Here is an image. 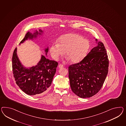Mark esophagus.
<instances>
[{"instance_id":"34e87169","label":"esophagus","mask_w":126,"mask_h":126,"mask_svg":"<svg viewBox=\"0 0 126 126\" xmlns=\"http://www.w3.org/2000/svg\"><path fill=\"white\" fill-rule=\"evenodd\" d=\"M63 67V65H61V64H60V65H59V66H58V67L59 68H62Z\"/></svg>"}]
</instances>
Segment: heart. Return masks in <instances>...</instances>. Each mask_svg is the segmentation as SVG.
I'll list each match as a JSON object with an SVG mask.
<instances>
[{
  "mask_svg": "<svg viewBox=\"0 0 126 126\" xmlns=\"http://www.w3.org/2000/svg\"><path fill=\"white\" fill-rule=\"evenodd\" d=\"M90 47L89 41L81 36L69 33L62 36L59 43H54L50 48L51 55L58 59L65 53V56L73 63H78L85 58Z\"/></svg>",
  "mask_w": 126,
  "mask_h": 126,
  "instance_id": "1",
  "label": "heart"
}]
</instances>
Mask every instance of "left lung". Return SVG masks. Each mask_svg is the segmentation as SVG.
<instances>
[{
	"label": "left lung",
	"instance_id": "obj_1",
	"mask_svg": "<svg viewBox=\"0 0 126 126\" xmlns=\"http://www.w3.org/2000/svg\"><path fill=\"white\" fill-rule=\"evenodd\" d=\"M95 40L97 45L85 58L68 67L72 91L82 98H90L99 92L108 72L109 60L104 45Z\"/></svg>",
	"mask_w": 126,
	"mask_h": 126
}]
</instances>
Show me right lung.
Instances as JSON below:
<instances>
[{
  "instance_id": "1",
  "label": "right lung",
  "mask_w": 126,
  "mask_h": 126,
  "mask_svg": "<svg viewBox=\"0 0 126 126\" xmlns=\"http://www.w3.org/2000/svg\"><path fill=\"white\" fill-rule=\"evenodd\" d=\"M44 30H35L32 33L28 32L26 34L20 45L25 41L33 40L44 33ZM48 47L45 48L46 56ZM58 63L49 60L41 55V59L37 64L30 67H25L22 64L17 54V48L15 49L12 56V69L14 77L17 85L24 93L29 95L44 94L51 86L56 71Z\"/></svg>"
}]
</instances>
